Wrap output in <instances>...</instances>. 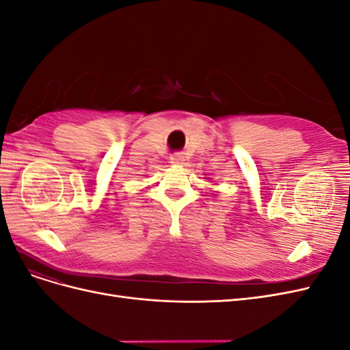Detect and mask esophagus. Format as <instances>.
Segmentation results:
<instances>
[{"mask_svg":"<svg viewBox=\"0 0 350 350\" xmlns=\"http://www.w3.org/2000/svg\"><path fill=\"white\" fill-rule=\"evenodd\" d=\"M184 162V156L179 154V153H175L171 156V163L174 165H181Z\"/></svg>","mask_w":350,"mask_h":350,"instance_id":"obj_1","label":"esophagus"}]
</instances>
